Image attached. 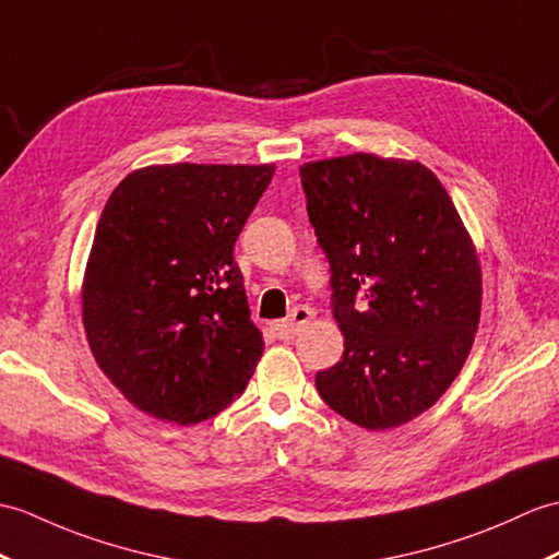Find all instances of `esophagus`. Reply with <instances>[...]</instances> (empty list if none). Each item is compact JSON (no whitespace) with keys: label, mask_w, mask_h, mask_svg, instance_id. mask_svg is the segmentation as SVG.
Wrapping results in <instances>:
<instances>
[{"label":"esophagus","mask_w":559,"mask_h":559,"mask_svg":"<svg viewBox=\"0 0 559 559\" xmlns=\"http://www.w3.org/2000/svg\"><path fill=\"white\" fill-rule=\"evenodd\" d=\"M311 319H314V309H309V307L300 305V307L293 309V314H290L288 319H283V321L274 323V331H276L278 338L288 341V338H293V335L300 333V329L307 326V323H309Z\"/></svg>","instance_id":"obj_1"}]
</instances>
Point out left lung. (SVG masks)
Wrapping results in <instances>:
<instances>
[{"label":"left lung","mask_w":559,"mask_h":559,"mask_svg":"<svg viewBox=\"0 0 559 559\" xmlns=\"http://www.w3.org/2000/svg\"><path fill=\"white\" fill-rule=\"evenodd\" d=\"M300 178L345 338L317 391L369 431L407 424L436 405L472 353L484 295L474 240L419 162L355 152L307 162Z\"/></svg>","instance_id":"1"}]
</instances>
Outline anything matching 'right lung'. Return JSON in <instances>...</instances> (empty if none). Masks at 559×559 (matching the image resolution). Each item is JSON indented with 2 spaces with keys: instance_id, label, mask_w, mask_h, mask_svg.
Segmentation results:
<instances>
[{
  "instance_id": "1",
  "label": "right lung",
  "mask_w": 559,
  "mask_h": 559,
  "mask_svg": "<svg viewBox=\"0 0 559 559\" xmlns=\"http://www.w3.org/2000/svg\"><path fill=\"white\" fill-rule=\"evenodd\" d=\"M274 164H152L109 194L81 285L90 353L140 412L200 424L262 359L233 248Z\"/></svg>"
}]
</instances>
